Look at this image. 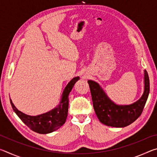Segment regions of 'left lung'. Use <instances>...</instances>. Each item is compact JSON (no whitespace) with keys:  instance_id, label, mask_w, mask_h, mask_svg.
Masks as SVG:
<instances>
[{"instance_id":"1","label":"left lung","mask_w":157,"mask_h":157,"mask_svg":"<svg viewBox=\"0 0 157 157\" xmlns=\"http://www.w3.org/2000/svg\"><path fill=\"white\" fill-rule=\"evenodd\" d=\"M93 105L100 123L107 126L124 127L140 116L150 93V79L144 71V92L139 100L129 105H118L112 102L97 82L89 80Z\"/></svg>"}]
</instances>
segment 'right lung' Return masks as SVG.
Masks as SVG:
<instances>
[{"instance_id":"1","label":"right lung","mask_w":157,"mask_h":157,"mask_svg":"<svg viewBox=\"0 0 157 157\" xmlns=\"http://www.w3.org/2000/svg\"><path fill=\"white\" fill-rule=\"evenodd\" d=\"M79 79V77H75L68 82L63 90L59 104L46 113L34 116L27 115L18 111L10 99L13 110L21 120L33 131L39 134H48L54 132L65 123L68 110V95Z\"/></svg>"}]
</instances>
